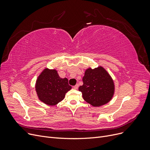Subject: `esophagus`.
<instances>
[{
    "label": "esophagus",
    "mask_w": 150,
    "mask_h": 150,
    "mask_svg": "<svg viewBox=\"0 0 150 150\" xmlns=\"http://www.w3.org/2000/svg\"><path fill=\"white\" fill-rule=\"evenodd\" d=\"M78 87H79V84H76V85L74 86V89H78Z\"/></svg>",
    "instance_id": "1"
}]
</instances>
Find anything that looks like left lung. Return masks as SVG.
<instances>
[{
    "mask_svg": "<svg viewBox=\"0 0 150 150\" xmlns=\"http://www.w3.org/2000/svg\"><path fill=\"white\" fill-rule=\"evenodd\" d=\"M83 85L79 91L88 103L99 107L110 102L115 93V84L111 76L102 66L86 70L83 78Z\"/></svg>",
    "mask_w": 150,
    "mask_h": 150,
    "instance_id": "1",
    "label": "left lung"
}]
</instances>
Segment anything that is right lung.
I'll return each instance as SVG.
<instances>
[{
	"instance_id": "right-lung-1",
	"label": "right lung",
	"mask_w": 150,
	"mask_h": 150,
	"mask_svg": "<svg viewBox=\"0 0 150 150\" xmlns=\"http://www.w3.org/2000/svg\"><path fill=\"white\" fill-rule=\"evenodd\" d=\"M71 88L68 79L60 78L56 69L45 68L36 80L35 91L39 100L49 106L62 101Z\"/></svg>"
}]
</instances>
